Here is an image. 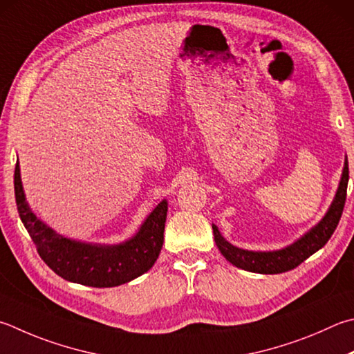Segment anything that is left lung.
<instances>
[{
    "instance_id": "obj_1",
    "label": "left lung",
    "mask_w": 354,
    "mask_h": 354,
    "mask_svg": "<svg viewBox=\"0 0 354 354\" xmlns=\"http://www.w3.org/2000/svg\"><path fill=\"white\" fill-rule=\"evenodd\" d=\"M346 185H348V159L345 156L339 187L336 195L333 198V203L330 204L328 210H326L325 216L316 224V226L301 235L299 240H295L283 249L248 250L236 248L224 239L215 224H212L216 246L224 255V259L229 263H232L234 266L244 269V271L257 274H280L291 271L295 266H299L300 263H304L308 257L317 252L320 248H324L326 241L331 239L333 232L337 227L340 216H342L346 198Z\"/></svg>"
}]
</instances>
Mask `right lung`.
Masks as SVG:
<instances>
[{"label":"right lung","instance_id":"right-lung-1","mask_svg":"<svg viewBox=\"0 0 354 354\" xmlns=\"http://www.w3.org/2000/svg\"><path fill=\"white\" fill-rule=\"evenodd\" d=\"M14 185L18 214L26 230L43 261L62 279L93 288H113L142 275L158 260L164 243L167 199L153 209L131 239L119 244H99L57 234L32 212L26 201L18 160Z\"/></svg>","mask_w":354,"mask_h":354}]
</instances>
